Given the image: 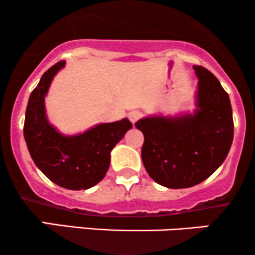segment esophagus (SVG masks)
Masks as SVG:
<instances>
[{
    "label": "esophagus",
    "instance_id": "34e87169",
    "mask_svg": "<svg viewBox=\"0 0 255 255\" xmlns=\"http://www.w3.org/2000/svg\"><path fill=\"white\" fill-rule=\"evenodd\" d=\"M140 116H141V114L139 111H131V113L128 114V119L130 120L131 124H135L137 120L140 119Z\"/></svg>",
    "mask_w": 255,
    "mask_h": 255
}]
</instances>
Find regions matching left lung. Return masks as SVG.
I'll return each mask as SVG.
<instances>
[{
    "label": "left lung",
    "instance_id": "left-lung-1",
    "mask_svg": "<svg viewBox=\"0 0 255 255\" xmlns=\"http://www.w3.org/2000/svg\"><path fill=\"white\" fill-rule=\"evenodd\" d=\"M195 109L176 115H151L135 127L145 136L141 158L150 177L166 188L199 184L223 164L234 139L230 99L218 79L194 66Z\"/></svg>",
    "mask_w": 255,
    "mask_h": 255
}]
</instances>
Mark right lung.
<instances>
[{"mask_svg": "<svg viewBox=\"0 0 255 255\" xmlns=\"http://www.w3.org/2000/svg\"><path fill=\"white\" fill-rule=\"evenodd\" d=\"M66 62L49 68L32 91L25 114L24 136L37 168L49 180L72 191L89 189L102 181L110 165V153L133 127L128 119L98 124L83 133L66 135L49 121L45 97L55 75Z\"/></svg>", "mask_w": 255, "mask_h": 255, "instance_id": "1", "label": "right lung"}]
</instances>
